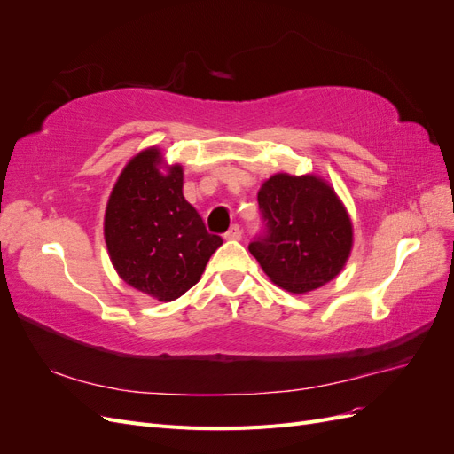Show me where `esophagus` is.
<instances>
[{
    "label": "esophagus",
    "mask_w": 454,
    "mask_h": 454,
    "mask_svg": "<svg viewBox=\"0 0 454 454\" xmlns=\"http://www.w3.org/2000/svg\"><path fill=\"white\" fill-rule=\"evenodd\" d=\"M227 240H240L242 239V231L239 225H231V229L225 232Z\"/></svg>",
    "instance_id": "esophagus-1"
}]
</instances>
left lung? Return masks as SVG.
Returning a JSON list of instances; mask_svg holds the SVG:
<instances>
[{
	"label": "left lung",
	"instance_id": "obj_1",
	"mask_svg": "<svg viewBox=\"0 0 454 454\" xmlns=\"http://www.w3.org/2000/svg\"><path fill=\"white\" fill-rule=\"evenodd\" d=\"M257 202L265 229L248 250L274 284L305 294L337 277L352 250V222L329 184L274 174Z\"/></svg>",
	"mask_w": 454,
	"mask_h": 454
}]
</instances>
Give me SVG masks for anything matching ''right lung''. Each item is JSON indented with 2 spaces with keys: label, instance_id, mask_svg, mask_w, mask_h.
Here are the masks:
<instances>
[{
  "label": "right lung",
  "instance_id": "add662e5",
  "mask_svg": "<svg viewBox=\"0 0 454 454\" xmlns=\"http://www.w3.org/2000/svg\"><path fill=\"white\" fill-rule=\"evenodd\" d=\"M104 239L119 277L157 301L193 287L223 244L184 197V168L162 167L160 149L136 155L109 195Z\"/></svg>",
  "mask_w": 454,
  "mask_h": 454
}]
</instances>
